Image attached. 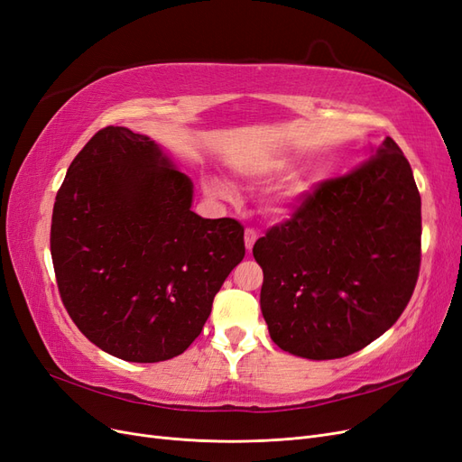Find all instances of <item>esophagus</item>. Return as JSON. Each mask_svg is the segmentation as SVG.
Returning a JSON list of instances; mask_svg holds the SVG:
<instances>
[{
	"label": "esophagus",
	"mask_w": 462,
	"mask_h": 462,
	"mask_svg": "<svg viewBox=\"0 0 462 462\" xmlns=\"http://www.w3.org/2000/svg\"><path fill=\"white\" fill-rule=\"evenodd\" d=\"M256 239H258V233L254 229H246L245 231V246H246L248 253H253V246H254Z\"/></svg>",
	"instance_id": "obj_1"
}]
</instances>
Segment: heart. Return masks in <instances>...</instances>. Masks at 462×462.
<instances>
[{"label":"heart","instance_id":"b5f03b06","mask_svg":"<svg viewBox=\"0 0 462 462\" xmlns=\"http://www.w3.org/2000/svg\"><path fill=\"white\" fill-rule=\"evenodd\" d=\"M291 167L289 158H270L254 167V179H272L285 173ZM312 189V179L309 173L299 171L292 173L282 187H277L270 199V209L273 214H287L295 208L306 194ZM204 190L208 197L219 199V200H229L233 199V187L227 183L226 179H221L217 175H209L204 179Z\"/></svg>","mask_w":462,"mask_h":462}]
</instances>
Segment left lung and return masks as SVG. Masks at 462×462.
Wrapping results in <instances>:
<instances>
[{
    "label": "left lung",
    "instance_id": "obj_1",
    "mask_svg": "<svg viewBox=\"0 0 462 462\" xmlns=\"http://www.w3.org/2000/svg\"><path fill=\"white\" fill-rule=\"evenodd\" d=\"M420 208L411 163L385 136L358 170L321 183L258 239L272 341L295 356L331 360L383 335L420 270Z\"/></svg>",
    "mask_w": 462,
    "mask_h": 462
}]
</instances>
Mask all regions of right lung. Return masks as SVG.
I'll use <instances>...</instances> for the list:
<instances>
[{
	"instance_id": "obj_1",
	"label": "right lung",
	"mask_w": 462,
	"mask_h": 462,
	"mask_svg": "<svg viewBox=\"0 0 462 462\" xmlns=\"http://www.w3.org/2000/svg\"><path fill=\"white\" fill-rule=\"evenodd\" d=\"M192 180L156 141L97 131L69 165L51 216V260L69 316L127 362L185 353L245 258V229L194 214Z\"/></svg>"
}]
</instances>
